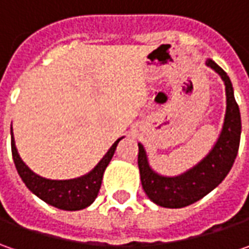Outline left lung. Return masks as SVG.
<instances>
[{
  "label": "left lung",
  "mask_w": 249,
  "mask_h": 249,
  "mask_svg": "<svg viewBox=\"0 0 249 249\" xmlns=\"http://www.w3.org/2000/svg\"><path fill=\"white\" fill-rule=\"evenodd\" d=\"M206 65L219 73L225 82L227 102L223 129L206 158L180 176H159L149 167L144 147L139 144V169L142 188L152 202L163 208H184L209 194L225 180L238 152L241 116L235 102L233 86L227 73L212 59H208Z\"/></svg>",
  "instance_id": "1"
}]
</instances>
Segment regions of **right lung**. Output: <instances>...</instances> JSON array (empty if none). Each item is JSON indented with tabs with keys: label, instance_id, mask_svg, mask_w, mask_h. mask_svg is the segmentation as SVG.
<instances>
[{
	"label": "right lung",
	"instance_id": "obj_1",
	"mask_svg": "<svg viewBox=\"0 0 249 249\" xmlns=\"http://www.w3.org/2000/svg\"><path fill=\"white\" fill-rule=\"evenodd\" d=\"M120 140L122 139L115 141V144L105 154V157L101 159L98 165L89 175L73 180H50L36 175L24 165V162L18 154V149L15 147L14 133L11 129V148H12L15 166L26 187L38 198H41L44 202L63 211H79L87 208L94 202L101 188L104 172L113 157Z\"/></svg>",
	"mask_w": 249,
	"mask_h": 249
}]
</instances>
